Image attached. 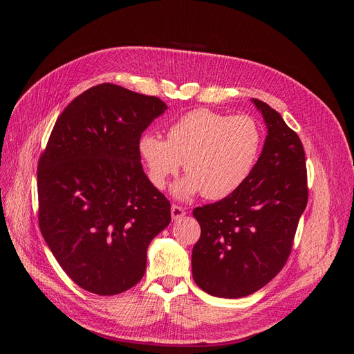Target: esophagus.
<instances>
[{
	"mask_svg": "<svg viewBox=\"0 0 354 354\" xmlns=\"http://www.w3.org/2000/svg\"><path fill=\"white\" fill-rule=\"evenodd\" d=\"M186 214L185 208L183 207H178V205H173L171 207V217H173V220H180L181 217H183Z\"/></svg>",
	"mask_w": 354,
	"mask_h": 354,
	"instance_id": "1",
	"label": "esophagus"
}]
</instances>
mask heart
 Returning <instances> with one entry per match:
<instances>
[{
    "instance_id": "obj_1",
    "label": "heart",
    "mask_w": 354,
    "mask_h": 354,
    "mask_svg": "<svg viewBox=\"0 0 354 354\" xmlns=\"http://www.w3.org/2000/svg\"><path fill=\"white\" fill-rule=\"evenodd\" d=\"M261 147L263 130L255 118L195 109L168 128L167 140L145 133L138 155L156 189H164L185 162L187 176L174 186V195L187 199L202 192L203 198L217 201L251 177Z\"/></svg>"
}]
</instances>
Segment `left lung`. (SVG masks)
Listing matches in <instances>:
<instances>
[{
  "label": "left lung",
  "instance_id": "1",
  "mask_svg": "<svg viewBox=\"0 0 354 354\" xmlns=\"http://www.w3.org/2000/svg\"><path fill=\"white\" fill-rule=\"evenodd\" d=\"M252 103L267 137L251 177L230 196L194 209L201 238L192 251V274L220 298L251 295L282 270L307 205L301 140L269 104Z\"/></svg>",
  "mask_w": 354,
  "mask_h": 354
}]
</instances>
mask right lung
Instances as JSON below:
<instances>
[{
    "mask_svg": "<svg viewBox=\"0 0 354 354\" xmlns=\"http://www.w3.org/2000/svg\"><path fill=\"white\" fill-rule=\"evenodd\" d=\"M167 104L115 84L75 97L38 162V221L71 279L97 295L142 279L147 246L171 221L169 201L145 174L138 140Z\"/></svg>",
    "mask_w": 354,
    "mask_h": 354,
    "instance_id": "add662e5",
    "label": "right lung"
}]
</instances>
